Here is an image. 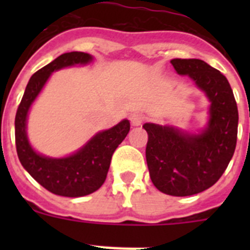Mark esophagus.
Wrapping results in <instances>:
<instances>
[{
	"label": "esophagus",
	"mask_w": 250,
	"mask_h": 250,
	"mask_svg": "<svg viewBox=\"0 0 250 250\" xmlns=\"http://www.w3.org/2000/svg\"><path fill=\"white\" fill-rule=\"evenodd\" d=\"M130 121H131V124L134 126H139V125H141V123L144 121V116L141 114H139V112H134V114H131V116H130Z\"/></svg>",
	"instance_id": "obj_1"
}]
</instances>
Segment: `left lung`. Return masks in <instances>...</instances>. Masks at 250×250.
Masks as SVG:
<instances>
[{
	"label": "left lung",
	"instance_id": "8db88e82",
	"mask_svg": "<svg viewBox=\"0 0 250 250\" xmlns=\"http://www.w3.org/2000/svg\"><path fill=\"white\" fill-rule=\"evenodd\" d=\"M179 75H188L210 101L209 123L200 134L146 123V163L152 184L161 193L188 196L213 187L233 158L238 107L227 77L198 59H173Z\"/></svg>",
	"mask_w": 250,
	"mask_h": 250
}]
</instances>
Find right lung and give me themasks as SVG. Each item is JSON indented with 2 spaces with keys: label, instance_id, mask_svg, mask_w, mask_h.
<instances>
[{
  "label": "right lung",
  "instance_id": "add662e5",
  "mask_svg": "<svg viewBox=\"0 0 250 250\" xmlns=\"http://www.w3.org/2000/svg\"><path fill=\"white\" fill-rule=\"evenodd\" d=\"M90 61L92 57L89 54L74 51L62 54L40 68L31 76L16 112L15 140L22 167L39 184L56 195L77 198L98 190L105 182L112 154L130 130L129 120H123L111 129L98 132L85 146L67 158H47L31 147L26 135L28 110L50 75L60 68L77 63L85 65Z\"/></svg>",
  "mask_w": 250,
  "mask_h": 250
}]
</instances>
